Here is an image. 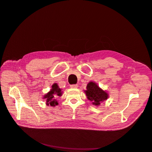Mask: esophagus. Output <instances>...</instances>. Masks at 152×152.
Wrapping results in <instances>:
<instances>
[{
    "label": "esophagus",
    "instance_id": "obj_1",
    "mask_svg": "<svg viewBox=\"0 0 152 152\" xmlns=\"http://www.w3.org/2000/svg\"><path fill=\"white\" fill-rule=\"evenodd\" d=\"M78 84H72L70 86V87H72V88H77L78 87Z\"/></svg>",
    "mask_w": 152,
    "mask_h": 152
}]
</instances>
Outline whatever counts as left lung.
Instances as JSON below:
<instances>
[{
    "label": "left lung",
    "mask_w": 152,
    "mask_h": 152,
    "mask_svg": "<svg viewBox=\"0 0 152 152\" xmlns=\"http://www.w3.org/2000/svg\"><path fill=\"white\" fill-rule=\"evenodd\" d=\"M85 93L87 99L91 101L93 104L96 106L100 105L101 102L108 98V94L93 82H91L87 84V90L85 91Z\"/></svg>",
    "instance_id": "obj_1"
}]
</instances>
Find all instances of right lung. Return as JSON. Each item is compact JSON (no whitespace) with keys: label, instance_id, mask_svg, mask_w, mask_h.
Segmentation results:
<instances>
[{"label":"right lung","instance_id":"right-lung-1","mask_svg":"<svg viewBox=\"0 0 152 152\" xmlns=\"http://www.w3.org/2000/svg\"><path fill=\"white\" fill-rule=\"evenodd\" d=\"M61 90L59 88L57 84H54L52 86V89L49 92L48 94L44 96V99L47 100V104L50 105L51 107H55V106L58 104L57 101L55 99L58 96H61Z\"/></svg>","mask_w":152,"mask_h":152}]
</instances>
